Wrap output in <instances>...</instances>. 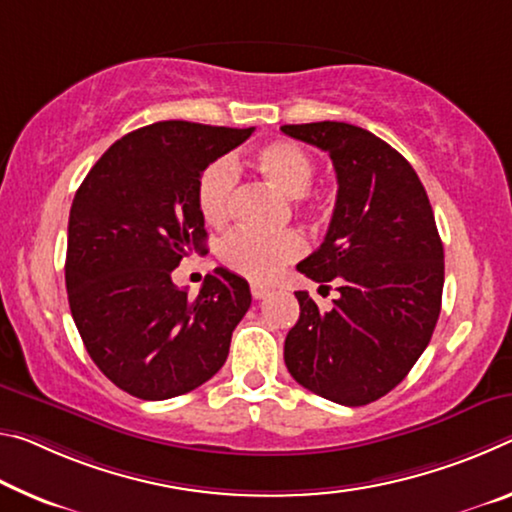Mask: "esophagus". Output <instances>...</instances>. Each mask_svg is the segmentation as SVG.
<instances>
[{
	"label": "esophagus",
	"instance_id": "34e87169",
	"mask_svg": "<svg viewBox=\"0 0 512 512\" xmlns=\"http://www.w3.org/2000/svg\"><path fill=\"white\" fill-rule=\"evenodd\" d=\"M271 291V287L266 285V282H257V280H250V294H253V298L255 300H259V298H264L266 294H269Z\"/></svg>",
	"mask_w": 512,
	"mask_h": 512
}]
</instances>
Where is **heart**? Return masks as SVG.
<instances>
[{
	"mask_svg": "<svg viewBox=\"0 0 512 512\" xmlns=\"http://www.w3.org/2000/svg\"><path fill=\"white\" fill-rule=\"evenodd\" d=\"M250 166L282 196L305 200L314 177V159L291 141H269L255 150ZM237 173L234 164L218 159L202 170L198 180V209L207 225L225 227L232 216V196ZM305 253V239L298 232L264 234L253 230L232 232L221 243V262L253 280H269L282 266Z\"/></svg>",
	"mask_w": 512,
	"mask_h": 512,
	"instance_id": "b5f03b06",
	"label": "heart"
}]
</instances>
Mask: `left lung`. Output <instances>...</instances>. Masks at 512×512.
I'll list each match as a JSON object with an SVG mask.
<instances>
[{
    "label": "left lung",
    "mask_w": 512,
    "mask_h": 512,
    "mask_svg": "<svg viewBox=\"0 0 512 512\" xmlns=\"http://www.w3.org/2000/svg\"><path fill=\"white\" fill-rule=\"evenodd\" d=\"M328 152L337 200L326 239L296 269L337 287L321 312L296 291L300 316L285 339L296 383L339 405H367L401 383L433 337L442 307L444 248L433 207L405 157L348 123L282 125Z\"/></svg>",
    "instance_id": "8db88e82"
}]
</instances>
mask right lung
<instances>
[{
    "label": "right lung",
    "mask_w": 512,
    "mask_h": 512,
    "mask_svg": "<svg viewBox=\"0 0 512 512\" xmlns=\"http://www.w3.org/2000/svg\"><path fill=\"white\" fill-rule=\"evenodd\" d=\"M253 132L161 120L113 143L75 193L66 255L72 319L97 369L136 399L191 392L227 360L253 300L248 282L216 269L191 298L170 273L205 248L202 170Z\"/></svg>",
    "instance_id": "obj_1"
}]
</instances>
